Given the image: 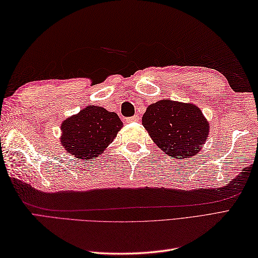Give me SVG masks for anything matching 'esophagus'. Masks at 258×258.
<instances>
[{
  "instance_id": "1",
  "label": "esophagus",
  "mask_w": 258,
  "mask_h": 258,
  "mask_svg": "<svg viewBox=\"0 0 258 258\" xmlns=\"http://www.w3.org/2000/svg\"><path fill=\"white\" fill-rule=\"evenodd\" d=\"M140 120V115H134V116H131L128 118H126V122H139Z\"/></svg>"
}]
</instances>
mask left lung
I'll use <instances>...</instances> for the list:
<instances>
[{"label": "left lung", "mask_w": 258, "mask_h": 258, "mask_svg": "<svg viewBox=\"0 0 258 258\" xmlns=\"http://www.w3.org/2000/svg\"><path fill=\"white\" fill-rule=\"evenodd\" d=\"M142 124L162 151L179 161L196 155L210 133L199 107L168 100L151 104Z\"/></svg>", "instance_id": "left-lung-1"}]
</instances>
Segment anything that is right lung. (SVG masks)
I'll return each instance as SVG.
<instances>
[{"mask_svg": "<svg viewBox=\"0 0 258 258\" xmlns=\"http://www.w3.org/2000/svg\"><path fill=\"white\" fill-rule=\"evenodd\" d=\"M122 125L116 113L87 106L62 123L61 143L71 155L93 160L112 143Z\"/></svg>", "mask_w": 258, "mask_h": 258, "instance_id": "1", "label": "right lung"}]
</instances>
